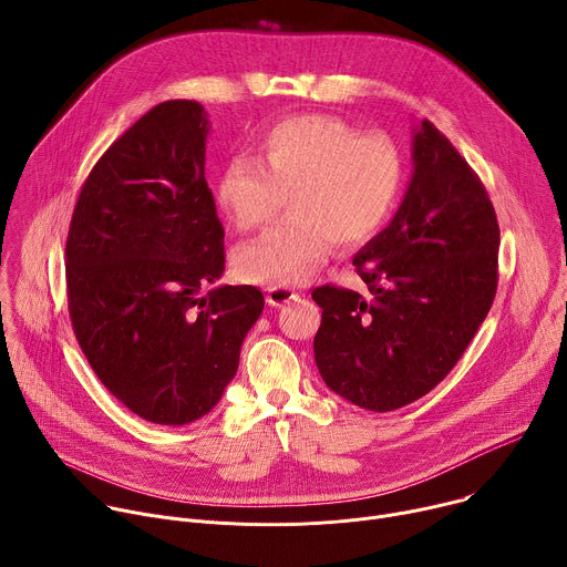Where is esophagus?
<instances>
[{"label": "esophagus", "instance_id": "34e87169", "mask_svg": "<svg viewBox=\"0 0 567 567\" xmlns=\"http://www.w3.org/2000/svg\"><path fill=\"white\" fill-rule=\"evenodd\" d=\"M298 298H300V293L289 289V287H271V289H267V302L271 307H282V305H287L291 300H298Z\"/></svg>", "mask_w": 567, "mask_h": 567}]
</instances>
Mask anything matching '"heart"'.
<instances>
[{
    "instance_id": "obj_1",
    "label": "heart",
    "mask_w": 567,
    "mask_h": 567,
    "mask_svg": "<svg viewBox=\"0 0 567 567\" xmlns=\"http://www.w3.org/2000/svg\"><path fill=\"white\" fill-rule=\"evenodd\" d=\"M258 161L237 156L217 179V202L241 230L282 210L291 219L235 256L237 274L265 287L300 285L337 241L354 249L374 239L401 190V156L383 134H359L337 116H293L258 141Z\"/></svg>"
}]
</instances>
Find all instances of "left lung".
Returning <instances> with one entry per match:
<instances>
[{"label": "left lung", "mask_w": 567, "mask_h": 567, "mask_svg": "<svg viewBox=\"0 0 567 567\" xmlns=\"http://www.w3.org/2000/svg\"><path fill=\"white\" fill-rule=\"evenodd\" d=\"M413 177L392 221L354 256L368 285H322L313 359L330 390L374 413L431 392L457 363L498 287L501 228L480 177L431 123L413 132Z\"/></svg>", "instance_id": "left-lung-1"}]
</instances>
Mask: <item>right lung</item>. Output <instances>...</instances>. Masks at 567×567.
I'll return each mask as SVG.
<instances>
[{
	"mask_svg": "<svg viewBox=\"0 0 567 567\" xmlns=\"http://www.w3.org/2000/svg\"><path fill=\"white\" fill-rule=\"evenodd\" d=\"M208 118L166 101L116 138L78 195L66 300L80 350L134 415L164 426L215 409L265 309L224 274V228L204 177Z\"/></svg>",
	"mask_w": 567,
	"mask_h": 567,
	"instance_id": "add662e5",
	"label": "right lung"
}]
</instances>
